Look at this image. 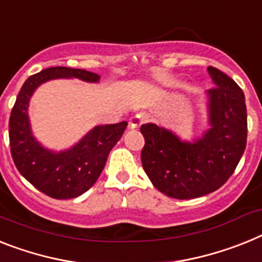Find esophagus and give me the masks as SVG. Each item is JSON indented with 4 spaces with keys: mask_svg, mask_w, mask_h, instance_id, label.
<instances>
[{
    "mask_svg": "<svg viewBox=\"0 0 262 262\" xmlns=\"http://www.w3.org/2000/svg\"><path fill=\"white\" fill-rule=\"evenodd\" d=\"M146 120H147V115L144 113L135 114V115L131 116V119H129V127H131V128H139L143 123L146 122Z\"/></svg>",
    "mask_w": 262,
    "mask_h": 262,
    "instance_id": "esophagus-1",
    "label": "esophagus"
}]
</instances>
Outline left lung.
<instances>
[{
  "mask_svg": "<svg viewBox=\"0 0 262 262\" xmlns=\"http://www.w3.org/2000/svg\"><path fill=\"white\" fill-rule=\"evenodd\" d=\"M214 87L208 90L209 128L195 142H183L154 123L140 127L142 164L156 189L188 200L216 191L234 172L247 147V106L238 84L208 67Z\"/></svg>",
  "mask_w": 262,
  "mask_h": 262,
  "instance_id": "8db88e82",
  "label": "left lung"
}]
</instances>
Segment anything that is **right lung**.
<instances>
[{
  "label": "right lung",
  "instance_id": "1",
  "mask_svg": "<svg viewBox=\"0 0 262 262\" xmlns=\"http://www.w3.org/2000/svg\"><path fill=\"white\" fill-rule=\"evenodd\" d=\"M57 78H78L98 82L95 73L70 67H50L26 79L9 119V140L13 162L22 176L38 191L63 200L82 195L95 184L104 168L107 156L122 138L127 122L97 126L74 147L61 152L46 149L31 134L28 107L39 84Z\"/></svg>",
  "mask_w": 262,
  "mask_h": 262
}]
</instances>
